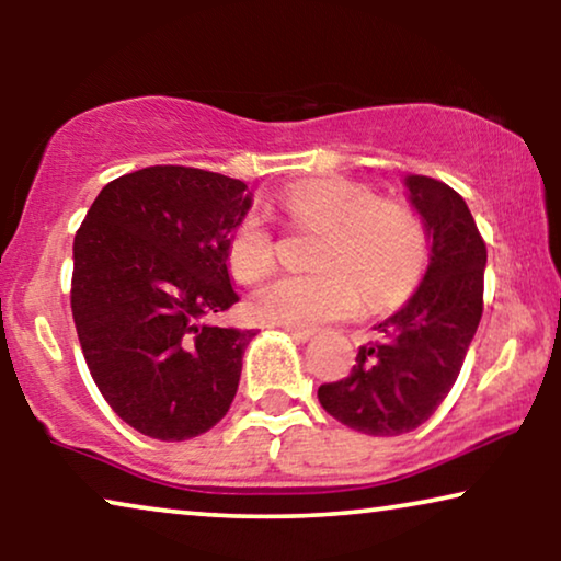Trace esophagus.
I'll list each match as a JSON object with an SVG mask.
<instances>
[{
	"label": "esophagus",
	"mask_w": 561,
	"mask_h": 561,
	"mask_svg": "<svg viewBox=\"0 0 561 561\" xmlns=\"http://www.w3.org/2000/svg\"><path fill=\"white\" fill-rule=\"evenodd\" d=\"M283 332H288L296 342H309L313 336V329H306V327H283Z\"/></svg>",
	"instance_id": "1"
}]
</instances>
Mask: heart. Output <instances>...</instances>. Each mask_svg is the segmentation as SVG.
I'll return each mask as SVG.
<instances>
[{
	"mask_svg": "<svg viewBox=\"0 0 561 561\" xmlns=\"http://www.w3.org/2000/svg\"><path fill=\"white\" fill-rule=\"evenodd\" d=\"M296 227L321 229L311 265L317 273L280 275L250 298L252 317L265 324L319 327L342 319L363 301L393 304L424 273L426 229L409 204L375 198L365 183L309 179L290 183L278 198ZM234 278L255 283L275 267L278 244L265 221L250 214L227 248Z\"/></svg>",
	"mask_w": 561,
	"mask_h": 561,
	"instance_id": "b5f03b06",
	"label": "heart"
}]
</instances>
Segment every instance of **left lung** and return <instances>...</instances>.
Returning a JSON list of instances; mask_svg holds the SVG:
<instances>
[{"instance_id": "left-lung-1", "label": "left lung", "mask_w": 561, "mask_h": 561, "mask_svg": "<svg viewBox=\"0 0 561 561\" xmlns=\"http://www.w3.org/2000/svg\"><path fill=\"white\" fill-rule=\"evenodd\" d=\"M403 183L428 237L424 278L375 327L378 342L359 347L347 378L319 388L329 416L370 436H398L428 421L455 386L482 317L488 250L465 198L428 175Z\"/></svg>"}]
</instances>
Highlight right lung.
<instances>
[{"label":"right lung","mask_w":561,"mask_h":561,"mask_svg":"<svg viewBox=\"0 0 561 561\" xmlns=\"http://www.w3.org/2000/svg\"><path fill=\"white\" fill-rule=\"evenodd\" d=\"M252 206L248 183L150 165L99 191L73 237L71 311L112 411L160 442L217 426L255 332L211 324L240 301L227 248Z\"/></svg>","instance_id":"obj_1"}]
</instances>
